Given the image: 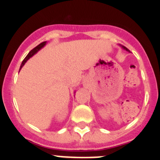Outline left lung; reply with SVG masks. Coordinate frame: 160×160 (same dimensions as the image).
I'll list each match as a JSON object with an SVG mask.
<instances>
[{
    "label": "left lung",
    "mask_w": 160,
    "mask_h": 160,
    "mask_svg": "<svg viewBox=\"0 0 160 160\" xmlns=\"http://www.w3.org/2000/svg\"><path fill=\"white\" fill-rule=\"evenodd\" d=\"M122 48H123V49H126V50H128V51H130L129 49H128V48H127V47H125V46H122Z\"/></svg>",
    "instance_id": "8db88e82"
}]
</instances>
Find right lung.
<instances>
[{"mask_svg":"<svg viewBox=\"0 0 160 160\" xmlns=\"http://www.w3.org/2000/svg\"><path fill=\"white\" fill-rule=\"evenodd\" d=\"M46 42H42V43L39 44V45H38V46H37L36 47L33 48V49H32V50H30V52H29V53H28L27 56H26V57L25 58V59H24V60L22 61V65H21V67H20V69H21V68H22V66H24V64H25V63L26 62V61H27L28 59L29 58L32 57V55L35 54V53H36L37 52H38V50H39V49H42V48L43 47V46H45V45H46Z\"/></svg>","mask_w":160,"mask_h":160,"instance_id":"obj_1","label":"right lung"}]
</instances>
